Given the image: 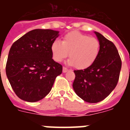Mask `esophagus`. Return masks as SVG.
<instances>
[{
    "label": "esophagus",
    "mask_w": 130,
    "mask_h": 130,
    "mask_svg": "<svg viewBox=\"0 0 130 130\" xmlns=\"http://www.w3.org/2000/svg\"><path fill=\"white\" fill-rule=\"evenodd\" d=\"M62 71H63V72H64V73H66V72H67L68 71V69L66 67H64H64H63Z\"/></svg>",
    "instance_id": "34e87169"
}]
</instances>
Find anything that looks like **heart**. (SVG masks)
<instances>
[{"mask_svg":"<svg viewBox=\"0 0 130 130\" xmlns=\"http://www.w3.org/2000/svg\"><path fill=\"white\" fill-rule=\"evenodd\" d=\"M53 58L57 62L62 61L68 56V64L78 69H85L94 62L100 50L99 40L79 32L66 34L62 42L55 40L51 44Z\"/></svg>","mask_w":130,"mask_h":130,"instance_id":"1","label":"heart"}]
</instances>
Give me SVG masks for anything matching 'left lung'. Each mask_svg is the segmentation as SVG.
I'll use <instances>...</instances> for the list:
<instances>
[{"label":"left lung","mask_w":130,"mask_h":130,"mask_svg":"<svg viewBox=\"0 0 130 130\" xmlns=\"http://www.w3.org/2000/svg\"><path fill=\"white\" fill-rule=\"evenodd\" d=\"M100 43L99 55L91 66L74 70L73 88L79 97L88 103L104 100L117 86L122 61L118 50L112 42L100 33L94 32Z\"/></svg>","instance_id":"1"}]
</instances>
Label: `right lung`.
Instances as JSON below:
<instances>
[{
	"mask_svg": "<svg viewBox=\"0 0 130 130\" xmlns=\"http://www.w3.org/2000/svg\"><path fill=\"white\" fill-rule=\"evenodd\" d=\"M58 31L35 29L13 43L9 51L6 73L15 94L23 100L35 102L51 91L62 66L53 59L51 44Z\"/></svg>",
	"mask_w": 130,
	"mask_h": 130,
	"instance_id": "1",
	"label": "right lung"
}]
</instances>
